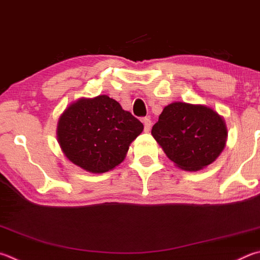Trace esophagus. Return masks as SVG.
<instances>
[{
    "label": "esophagus",
    "instance_id": "esophagus-1",
    "mask_svg": "<svg viewBox=\"0 0 260 260\" xmlns=\"http://www.w3.org/2000/svg\"><path fill=\"white\" fill-rule=\"evenodd\" d=\"M143 125H144V132L145 133H149L150 129H151V125H152V122H151L150 118H143Z\"/></svg>",
    "mask_w": 260,
    "mask_h": 260
}]
</instances>
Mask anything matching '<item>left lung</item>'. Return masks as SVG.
I'll list each match as a JSON object with an SVG mask.
<instances>
[{
  "mask_svg": "<svg viewBox=\"0 0 260 260\" xmlns=\"http://www.w3.org/2000/svg\"><path fill=\"white\" fill-rule=\"evenodd\" d=\"M151 134L175 166L197 172L218 158L228 140V127L209 107L173 102L164 108Z\"/></svg>",
  "mask_w": 260,
  "mask_h": 260,
  "instance_id": "left-lung-1",
  "label": "left lung"
}]
</instances>
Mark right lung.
<instances>
[{"mask_svg":"<svg viewBox=\"0 0 260 260\" xmlns=\"http://www.w3.org/2000/svg\"><path fill=\"white\" fill-rule=\"evenodd\" d=\"M143 124L114 99L82 98L61 114L56 138L74 165L93 174L109 172L124 161Z\"/></svg>","mask_w":260,"mask_h":260,"instance_id":"obj_1","label":"right lung"}]
</instances>
